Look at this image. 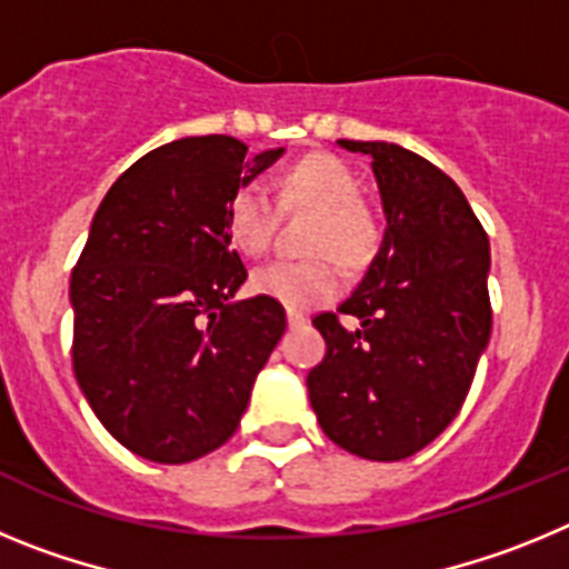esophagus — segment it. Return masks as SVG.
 I'll use <instances>...</instances> for the list:
<instances>
[{"mask_svg": "<svg viewBox=\"0 0 569 569\" xmlns=\"http://www.w3.org/2000/svg\"><path fill=\"white\" fill-rule=\"evenodd\" d=\"M305 321H308V316L301 313V310H290L288 308V325H290V328H299V325H305Z\"/></svg>", "mask_w": 569, "mask_h": 569, "instance_id": "34e87169", "label": "esophagus"}]
</instances>
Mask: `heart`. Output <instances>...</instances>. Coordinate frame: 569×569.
I'll use <instances>...</instances> for the list:
<instances>
[{
  "label": "heart",
  "mask_w": 569,
  "mask_h": 569,
  "mask_svg": "<svg viewBox=\"0 0 569 569\" xmlns=\"http://www.w3.org/2000/svg\"><path fill=\"white\" fill-rule=\"evenodd\" d=\"M279 204L284 210H313L310 261H276L253 276V290L290 310L319 308L341 290L336 260L350 270L365 268L381 241V228L370 208L359 202L361 182L353 170L330 153H313L279 176ZM279 210L261 184H244L224 213L228 239L241 256L259 259L273 241Z\"/></svg>",
  "instance_id": "obj_1"
}]
</instances>
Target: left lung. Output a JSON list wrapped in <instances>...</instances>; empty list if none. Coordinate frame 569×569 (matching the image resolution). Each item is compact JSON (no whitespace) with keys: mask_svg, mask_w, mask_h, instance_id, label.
<instances>
[{"mask_svg":"<svg viewBox=\"0 0 569 569\" xmlns=\"http://www.w3.org/2000/svg\"><path fill=\"white\" fill-rule=\"evenodd\" d=\"M367 153L387 230L365 279L316 330L328 353L308 373L321 430L347 453L399 461L445 430L490 341V241L459 184L413 150L350 142ZM339 315L360 325L345 329Z\"/></svg>","mask_w":569,"mask_h":569,"instance_id":"8db88e82","label":"left lung"}]
</instances>
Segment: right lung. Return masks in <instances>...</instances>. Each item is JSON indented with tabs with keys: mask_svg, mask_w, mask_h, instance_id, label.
Returning <instances> with one entry per match:
<instances>
[{
	"mask_svg": "<svg viewBox=\"0 0 569 569\" xmlns=\"http://www.w3.org/2000/svg\"><path fill=\"white\" fill-rule=\"evenodd\" d=\"M284 153L188 136L130 164L99 204L70 276L73 373L130 453L184 465L222 447L288 328L268 296L233 301L248 270L224 213Z\"/></svg>",
	"mask_w": 569,
	"mask_h": 569,
	"instance_id": "add662e5",
	"label": "right lung"
}]
</instances>
